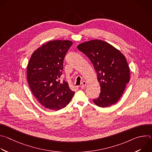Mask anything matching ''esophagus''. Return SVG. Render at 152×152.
I'll return each instance as SVG.
<instances>
[{
    "label": "esophagus",
    "instance_id": "1",
    "mask_svg": "<svg viewBox=\"0 0 152 152\" xmlns=\"http://www.w3.org/2000/svg\"><path fill=\"white\" fill-rule=\"evenodd\" d=\"M86 82L85 81H83L81 83V85H80V88H84L85 86H86Z\"/></svg>",
    "mask_w": 152,
    "mask_h": 152
}]
</instances>
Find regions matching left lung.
<instances>
[{
	"label": "left lung",
	"mask_w": 152,
	"mask_h": 152,
	"mask_svg": "<svg viewBox=\"0 0 152 152\" xmlns=\"http://www.w3.org/2000/svg\"><path fill=\"white\" fill-rule=\"evenodd\" d=\"M91 61L100 85L99 97L94 103L102 107L115 104L130 80L129 67L125 56L104 41L94 39L77 46Z\"/></svg>",
	"instance_id": "left-lung-1"
}]
</instances>
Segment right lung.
Here are the masks:
<instances>
[{"instance_id":"1","label":"right lung","mask_w":152,"mask_h":152,"mask_svg":"<svg viewBox=\"0 0 152 152\" xmlns=\"http://www.w3.org/2000/svg\"><path fill=\"white\" fill-rule=\"evenodd\" d=\"M73 42L53 40L43 44L32 55L27 67V79L31 91L42 106L58 111L66 107L75 92L60 78L63 61Z\"/></svg>"}]
</instances>
